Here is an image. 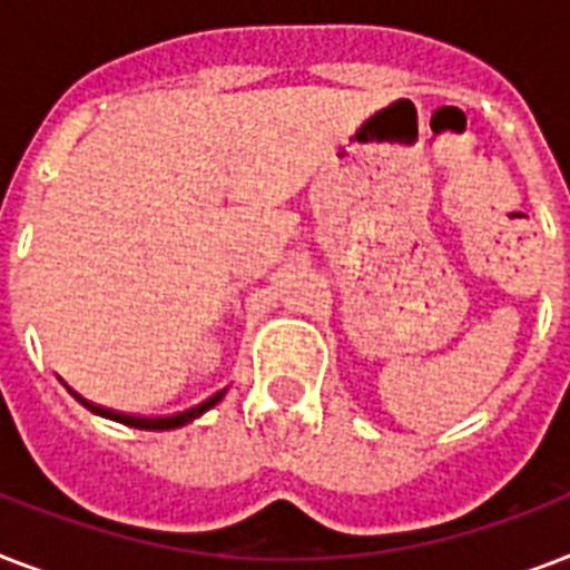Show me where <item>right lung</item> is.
Instances as JSON below:
<instances>
[{
    "label": "right lung",
    "mask_w": 570,
    "mask_h": 570,
    "mask_svg": "<svg viewBox=\"0 0 570 570\" xmlns=\"http://www.w3.org/2000/svg\"><path fill=\"white\" fill-rule=\"evenodd\" d=\"M73 393V390H70ZM227 393V390H218V393H213L209 399H204L200 405H191L186 407V411H180V414H171V416H136V414H120V411H111V407H102V405H94V402H88V399H82L79 393H73L79 402H82L88 411H94V414L100 416H109V420H115V423H124V425H132V429H150V432H163V429H180V425L191 423V420H197V416L204 414V411H209L213 405H218L222 402V396Z\"/></svg>",
    "instance_id": "add662e5"
}]
</instances>
